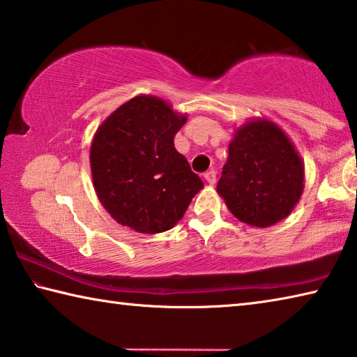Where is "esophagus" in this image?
<instances>
[{"label": "esophagus", "instance_id": "1", "mask_svg": "<svg viewBox=\"0 0 357 357\" xmlns=\"http://www.w3.org/2000/svg\"><path fill=\"white\" fill-rule=\"evenodd\" d=\"M204 179H206V183H208V184L214 185V184H215V179H217V174H215V172H214V170H211V172H208V173H204Z\"/></svg>", "mask_w": 357, "mask_h": 357}]
</instances>
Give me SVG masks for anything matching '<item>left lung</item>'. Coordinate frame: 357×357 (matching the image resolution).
Wrapping results in <instances>:
<instances>
[{"label":"left lung","instance_id":"left-lung-1","mask_svg":"<svg viewBox=\"0 0 357 357\" xmlns=\"http://www.w3.org/2000/svg\"><path fill=\"white\" fill-rule=\"evenodd\" d=\"M304 179L293 142L273 121L258 118L234 132L217 192L238 220L266 228L291 214Z\"/></svg>","mask_w":357,"mask_h":357}]
</instances>
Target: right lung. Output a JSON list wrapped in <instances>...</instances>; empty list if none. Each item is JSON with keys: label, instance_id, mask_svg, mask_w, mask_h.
Returning a JSON list of instances; mask_svg holds the SVG:
<instances>
[{"label": "right lung", "instance_id": "1", "mask_svg": "<svg viewBox=\"0 0 357 357\" xmlns=\"http://www.w3.org/2000/svg\"><path fill=\"white\" fill-rule=\"evenodd\" d=\"M187 114L155 96L118 107L96 130L89 164L99 202L119 225L155 234L183 219L203 181L174 148Z\"/></svg>", "mask_w": 357, "mask_h": 357}]
</instances>
